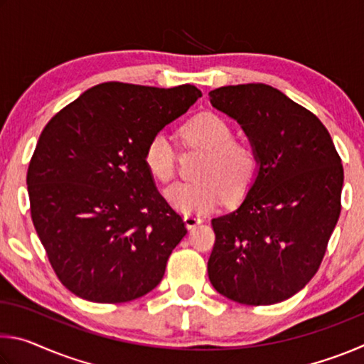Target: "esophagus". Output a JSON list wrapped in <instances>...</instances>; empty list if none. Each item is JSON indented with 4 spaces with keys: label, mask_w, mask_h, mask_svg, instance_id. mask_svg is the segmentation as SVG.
<instances>
[{
    "label": "esophagus",
    "mask_w": 364,
    "mask_h": 364,
    "mask_svg": "<svg viewBox=\"0 0 364 364\" xmlns=\"http://www.w3.org/2000/svg\"><path fill=\"white\" fill-rule=\"evenodd\" d=\"M184 223H186V226L191 230V228H194L199 223H202V218L199 217V215L189 213V215H184Z\"/></svg>",
    "instance_id": "1"
}]
</instances>
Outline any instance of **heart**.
Returning a JSON list of instances; mask_svg holds the SVG:
<instances>
[{
	"instance_id": "obj_1",
	"label": "heart",
	"mask_w": 364,
	"mask_h": 364,
	"mask_svg": "<svg viewBox=\"0 0 364 364\" xmlns=\"http://www.w3.org/2000/svg\"><path fill=\"white\" fill-rule=\"evenodd\" d=\"M186 144L205 151L196 181L171 184L165 196L183 213H204L225 197L237 199L257 178L260 160L257 151L245 141L234 138V130L225 117L204 112L181 127ZM144 165L152 178L167 183L175 175L176 151L164 133H156L144 147Z\"/></svg>"
}]
</instances>
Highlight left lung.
<instances>
[{
	"mask_svg": "<svg viewBox=\"0 0 364 364\" xmlns=\"http://www.w3.org/2000/svg\"><path fill=\"white\" fill-rule=\"evenodd\" d=\"M208 96L237 120L260 160L241 207L212 220L208 279L237 304H279L323 262L342 207L341 156L321 120L273 86H221Z\"/></svg>",
	"mask_w": 364,
	"mask_h": 364,
	"instance_id": "left-lung-1",
	"label": "left lung"
}]
</instances>
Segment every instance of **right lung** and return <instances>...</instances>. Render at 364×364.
<instances>
[{"mask_svg":"<svg viewBox=\"0 0 364 364\" xmlns=\"http://www.w3.org/2000/svg\"><path fill=\"white\" fill-rule=\"evenodd\" d=\"M202 93L107 82L46 123L28 164L30 213L72 294L123 304L151 292L186 225L154 186L144 147Z\"/></svg>","mask_w":364,"mask_h":364,"instance_id":"add662e5","label":"right lung"}]
</instances>
